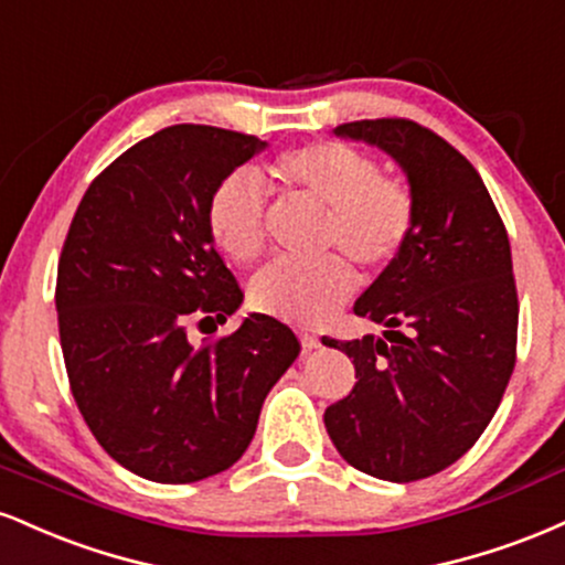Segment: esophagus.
Masks as SVG:
<instances>
[{
  "instance_id": "1",
  "label": "esophagus",
  "mask_w": 565,
  "mask_h": 565,
  "mask_svg": "<svg viewBox=\"0 0 565 565\" xmlns=\"http://www.w3.org/2000/svg\"><path fill=\"white\" fill-rule=\"evenodd\" d=\"M301 347H303V351H315L317 347H320V338L311 335V333H301Z\"/></svg>"
}]
</instances>
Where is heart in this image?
I'll list each match as a JSON object with an SVG mask.
<instances>
[{"mask_svg": "<svg viewBox=\"0 0 565 565\" xmlns=\"http://www.w3.org/2000/svg\"><path fill=\"white\" fill-rule=\"evenodd\" d=\"M267 177L290 195L324 209L320 248L347 254L356 267L383 269L415 232V192L383 174L373 156L347 142H309L267 163ZM205 230L230 262L248 264L264 248V201L248 179L232 174L211 190ZM354 290V271L341 256L311 264L275 262L250 285L264 315L296 324H320Z\"/></svg>", "mask_w": 565, "mask_h": 565, "instance_id": "obj_1", "label": "heart"}]
</instances>
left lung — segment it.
<instances>
[{
  "label": "left lung",
  "mask_w": 565,
  "mask_h": 565,
  "mask_svg": "<svg viewBox=\"0 0 565 565\" xmlns=\"http://www.w3.org/2000/svg\"><path fill=\"white\" fill-rule=\"evenodd\" d=\"M407 171L415 232L354 303L383 338H322L347 351L356 383L324 409L349 466L383 481L428 479L460 460L489 426L519 343V290L508 230L473 163L409 118L335 126Z\"/></svg>",
  "instance_id": "1"
}]
</instances>
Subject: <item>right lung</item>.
I'll return each instance as SVG.
<instances>
[{"instance_id":"right-lung-1","label":"right lung","mask_w":565,"mask_h":565,"mask_svg":"<svg viewBox=\"0 0 565 565\" xmlns=\"http://www.w3.org/2000/svg\"><path fill=\"white\" fill-rule=\"evenodd\" d=\"M264 142L177 124L92 179L57 262L65 373L99 447L158 483L241 460L269 388L301 343L275 317L192 347L188 324L227 322L243 290L205 230L211 190Z\"/></svg>"}]
</instances>
